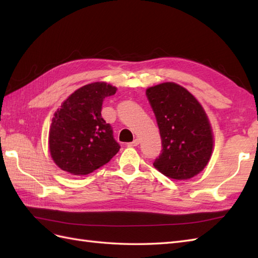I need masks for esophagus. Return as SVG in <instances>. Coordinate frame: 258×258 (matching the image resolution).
<instances>
[{"label": "esophagus", "instance_id": "esophagus-1", "mask_svg": "<svg viewBox=\"0 0 258 258\" xmlns=\"http://www.w3.org/2000/svg\"><path fill=\"white\" fill-rule=\"evenodd\" d=\"M140 144V140L139 139H135L133 142H131V143H127V146H138Z\"/></svg>", "mask_w": 258, "mask_h": 258}]
</instances>
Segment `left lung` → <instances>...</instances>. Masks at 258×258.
I'll use <instances>...</instances> for the list:
<instances>
[{
  "label": "left lung",
  "mask_w": 258,
  "mask_h": 258,
  "mask_svg": "<svg viewBox=\"0 0 258 258\" xmlns=\"http://www.w3.org/2000/svg\"><path fill=\"white\" fill-rule=\"evenodd\" d=\"M160 128L162 151L153 165L173 179H188L210 161L213 135L196 98L178 84L162 83L146 90Z\"/></svg>",
  "instance_id": "1"
}]
</instances>
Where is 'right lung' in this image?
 Masks as SVG:
<instances>
[{
	"label": "right lung",
	"instance_id": "obj_1",
	"mask_svg": "<svg viewBox=\"0 0 258 258\" xmlns=\"http://www.w3.org/2000/svg\"><path fill=\"white\" fill-rule=\"evenodd\" d=\"M114 86L96 82L76 90L54 115L48 145L56 165L73 175H86L105 165L119 151L112 126L102 117L103 101Z\"/></svg>",
	"mask_w": 258,
	"mask_h": 258
}]
</instances>
